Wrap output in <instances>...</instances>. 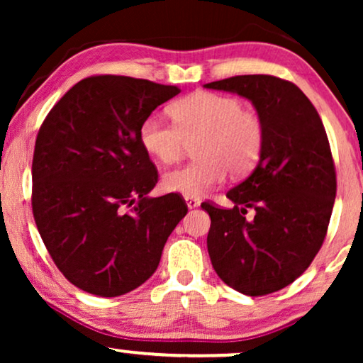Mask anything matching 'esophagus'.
I'll return each instance as SVG.
<instances>
[{
  "label": "esophagus",
  "mask_w": 363,
  "mask_h": 363,
  "mask_svg": "<svg viewBox=\"0 0 363 363\" xmlns=\"http://www.w3.org/2000/svg\"><path fill=\"white\" fill-rule=\"evenodd\" d=\"M185 201H186V206L190 208V210H193V208H196V206H200V200H198V198L185 196Z\"/></svg>",
  "instance_id": "34e87169"
}]
</instances>
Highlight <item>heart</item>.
Returning <instances> with one entry per match:
<instances>
[{
	"label": "heart",
	"instance_id": "obj_1",
	"mask_svg": "<svg viewBox=\"0 0 363 363\" xmlns=\"http://www.w3.org/2000/svg\"><path fill=\"white\" fill-rule=\"evenodd\" d=\"M173 122L150 113L140 123V143L157 162L172 163L186 150V142L200 138V160L168 170L162 178L167 191L200 198L225 182L228 172L246 175L259 162L266 130L262 118L247 111L238 97L196 92L170 107Z\"/></svg>",
	"mask_w": 363,
	"mask_h": 363
}]
</instances>
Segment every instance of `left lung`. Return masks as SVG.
Wrapping results in <instances>:
<instances>
[{"instance_id":"8db88e82","label":"left lung","mask_w":363,"mask_h":363,"mask_svg":"<svg viewBox=\"0 0 363 363\" xmlns=\"http://www.w3.org/2000/svg\"><path fill=\"white\" fill-rule=\"evenodd\" d=\"M205 87L250 99L266 130L259 163L226 193L235 206L201 203L211 218L208 255L233 289L271 294L294 282L325 240L337 191L329 138L312 102L284 79L252 74Z\"/></svg>"}]
</instances>
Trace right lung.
Listing matches in <instances>:
<instances>
[{
    "label": "right lung",
    "instance_id": "obj_1",
    "mask_svg": "<svg viewBox=\"0 0 363 363\" xmlns=\"http://www.w3.org/2000/svg\"><path fill=\"white\" fill-rule=\"evenodd\" d=\"M180 92L147 79L91 76L44 118L33 157V215L64 277L101 297L127 294L160 262L186 215L178 193L148 198L158 172L140 123Z\"/></svg>",
    "mask_w": 363,
    "mask_h": 363
}]
</instances>
